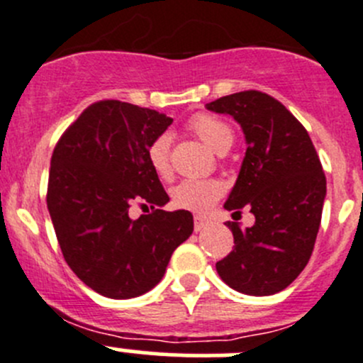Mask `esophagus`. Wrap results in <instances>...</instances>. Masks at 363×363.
Masks as SVG:
<instances>
[{
  "label": "esophagus",
  "mask_w": 363,
  "mask_h": 363,
  "mask_svg": "<svg viewBox=\"0 0 363 363\" xmlns=\"http://www.w3.org/2000/svg\"><path fill=\"white\" fill-rule=\"evenodd\" d=\"M207 225H208L207 219H203V218H200V216H196V218H195V225H193V226H195V232H202V230Z\"/></svg>",
  "instance_id": "obj_1"
}]
</instances>
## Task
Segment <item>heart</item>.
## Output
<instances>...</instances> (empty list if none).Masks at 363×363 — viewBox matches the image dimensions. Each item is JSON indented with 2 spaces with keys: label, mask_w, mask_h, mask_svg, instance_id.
<instances>
[{
  "label": "heart",
  "mask_w": 363,
  "mask_h": 363,
  "mask_svg": "<svg viewBox=\"0 0 363 363\" xmlns=\"http://www.w3.org/2000/svg\"><path fill=\"white\" fill-rule=\"evenodd\" d=\"M188 128L205 142L208 147L218 155H225L232 147L235 135L232 126L226 121L212 116V113H195L188 121ZM147 161L155 174L161 179L172 177V158H170V135L161 133L151 140L147 147ZM225 186L216 179L207 181H182L172 189V203L177 208L203 214L223 196Z\"/></svg>",
  "instance_id": "heart-1"
}]
</instances>
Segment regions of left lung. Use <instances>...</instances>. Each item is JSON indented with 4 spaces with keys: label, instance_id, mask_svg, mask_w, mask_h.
I'll list each match as a JSON object with an SVG mask.
<instances>
[{
    "label": "left lung",
    "instance_id": "left-lung-1",
    "mask_svg": "<svg viewBox=\"0 0 363 363\" xmlns=\"http://www.w3.org/2000/svg\"><path fill=\"white\" fill-rule=\"evenodd\" d=\"M207 108L242 126L246 158L225 207L255 214L251 228L226 223L235 246L216 270L240 294L274 295L294 283L313 255L327 195L323 167L302 123L270 94L240 91Z\"/></svg>",
    "mask_w": 363,
    "mask_h": 363
}]
</instances>
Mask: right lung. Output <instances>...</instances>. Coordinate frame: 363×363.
<instances>
[{
	"label": "right lung",
	"instance_id": "add662e5",
	"mask_svg": "<svg viewBox=\"0 0 363 363\" xmlns=\"http://www.w3.org/2000/svg\"><path fill=\"white\" fill-rule=\"evenodd\" d=\"M172 121L151 108L100 100L54 147L47 207L57 242L75 276L108 298L155 288L172 252L193 232L191 212L161 208L168 195L145 155ZM133 203L152 212L131 220Z\"/></svg>",
	"mask_w": 363,
	"mask_h": 363
}]
</instances>
